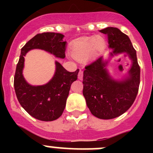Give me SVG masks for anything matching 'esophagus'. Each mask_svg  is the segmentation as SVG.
<instances>
[{"label": "esophagus", "instance_id": "1", "mask_svg": "<svg viewBox=\"0 0 153 153\" xmlns=\"http://www.w3.org/2000/svg\"><path fill=\"white\" fill-rule=\"evenodd\" d=\"M78 79H79V80H82L83 79V72L81 70H80L79 72H78Z\"/></svg>", "mask_w": 153, "mask_h": 153}]
</instances>
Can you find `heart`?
Instances as JSON below:
<instances>
[{
  "instance_id": "heart-1",
  "label": "heart",
  "mask_w": 153,
  "mask_h": 153,
  "mask_svg": "<svg viewBox=\"0 0 153 153\" xmlns=\"http://www.w3.org/2000/svg\"><path fill=\"white\" fill-rule=\"evenodd\" d=\"M106 41L103 37H84L78 38L71 44V53L78 60L86 58H94L104 51Z\"/></svg>"
}]
</instances>
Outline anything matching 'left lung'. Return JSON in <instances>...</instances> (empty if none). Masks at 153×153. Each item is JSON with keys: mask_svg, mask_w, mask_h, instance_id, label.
<instances>
[{"mask_svg": "<svg viewBox=\"0 0 153 153\" xmlns=\"http://www.w3.org/2000/svg\"><path fill=\"white\" fill-rule=\"evenodd\" d=\"M107 35L109 47L112 49L110 58L127 53L132 64L126 75L120 80L114 79L108 72L109 60L101 56L86 66L83 77V95L86 105L94 116L100 119L117 118L133 104L140 84V67L136 51L129 37L115 27L100 30Z\"/></svg>", "mask_w": 153, "mask_h": 153, "instance_id": "left-lung-1", "label": "left lung"}]
</instances>
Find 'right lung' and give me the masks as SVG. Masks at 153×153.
Here are the masks:
<instances>
[{"mask_svg": "<svg viewBox=\"0 0 153 153\" xmlns=\"http://www.w3.org/2000/svg\"><path fill=\"white\" fill-rule=\"evenodd\" d=\"M64 35L55 32L38 34L21 49L19 61L14 78L17 98L21 106L36 119L52 121L61 116L66 106L72 82L76 81L79 69L70 72L55 61V71L52 79L44 85L33 86L24 78V56L29 51L39 49L52 54L56 58H65L67 42Z\"/></svg>", "mask_w": 153, "mask_h": 153, "instance_id": "obj_1", "label": "right lung"}]
</instances>
